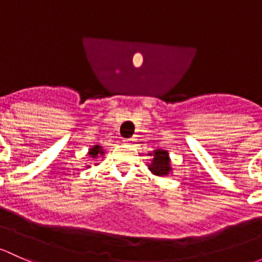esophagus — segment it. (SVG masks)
<instances>
[{
  "mask_svg": "<svg viewBox=\"0 0 262 262\" xmlns=\"http://www.w3.org/2000/svg\"><path fill=\"white\" fill-rule=\"evenodd\" d=\"M123 141H125L126 144H131V145H132L135 141H136V140H135L134 137H131V139H126V140H123Z\"/></svg>",
  "mask_w": 262,
  "mask_h": 262,
  "instance_id": "34e87169",
  "label": "esophagus"
}]
</instances>
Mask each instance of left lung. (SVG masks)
<instances>
[{"mask_svg":"<svg viewBox=\"0 0 262 262\" xmlns=\"http://www.w3.org/2000/svg\"><path fill=\"white\" fill-rule=\"evenodd\" d=\"M149 155H152V161L149 165L150 171L152 174L158 175V177H164V175H169L170 172L171 165H170V159H169V152L166 150L163 149H156L152 151V154H149Z\"/></svg>","mask_w":262,"mask_h":262,"instance_id":"8db88e82","label":"left lung"}]
</instances>
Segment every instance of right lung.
Masks as SVG:
<instances>
[{
    "mask_svg": "<svg viewBox=\"0 0 262 262\" xmlns=\"http://www.w3.org/2000/svg\"><path fill=\"white\" fill-rule=\"evenodd\" d=\"M104 151L102 150V147L99 146V145H94L92 149H90V151H88V155H90V158L92 159H97L98 158L99 155H103ZM87 168H90V165L87 166Z\"/></svg>",
    "mask_w": 262,
    "mask_h": 262,
    "instance_id": "add662e5",
    "label": "right lung"
}]
</instances>
